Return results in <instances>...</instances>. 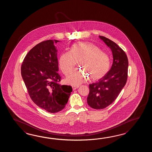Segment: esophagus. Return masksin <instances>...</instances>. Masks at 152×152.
Here are the masks:
<instances>
[{
	"label": "esophagus",
	"instance_id": "1",
	"mask_svg": "<svg viewBox=\"0 0 152 152\" xmlns=\"http://www.w3.org/2000/svg\"><path fill=\"white\" fill-rule=\"evenodd\" d=\"M79 87L78 86H72V88H73V90H76L77 88Z\"/></svg>",
	"mask_w": 152,
	"mask_h": 152
}]
</instances>
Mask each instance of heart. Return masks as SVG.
<instances>
[{"mask_svg": "<svg viewBox=\"0 0 152 152\" xmlns=\"http://www.w3.org/2000/svg\"><path fill=\"white\" fill-rule=\"evenodd\" d=\"M86 70L75 69L68 75V84L78 85L86 81L90 77L98 80L105 76L110 69L111 59L105 52L92 43L81 42L72 45L69 52L62 53L59 58V66L62 73L67 75L72 71L77 61Z\"/></svg>", "mask_w": 152, "mask_h": 152, "instance_id": "b5f03b06", "label": "heart"}]
</instances>
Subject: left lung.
Wrapping results in <instances>:
<instances>
[{
  "instance_id": "obj_1",
  "label": "left lung",
  "mask_w": 152,
  "mask_h": 152,
  "mask_svg": "<svg viewBox=\"0 0 152 152\" xmlns=\"http://www.w3.org/2000/svg\"><path fill=\"white\" fill-rule=\"evenodd\" d=\"M113 53V63L110 71L98 81L89 85L88 105L94 109H103L113 103L126 84L128 60L126 53L116 43L99 36Z\"/></svg>"
}]
</instances>
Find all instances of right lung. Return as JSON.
<instances>
[{
  "mask_svg": "<svg viewBox=\"0 0 152 152\" xmlns=\"http://www.w3.org/2000/svg\"><path fill=\"white\" fill-rule=\"evenodd\" d=\"M59 42L49 39L39 43L26 54L21 66V75L30 97L38 107L50 113L64 109L72 91L71 86L61 85L58 75Z\"/></svg>",
  "mask_w": 152,
  "mask_h": 152,
  "instance_id": "obj_1",
  "label": "right lung"
}]
</instances>
